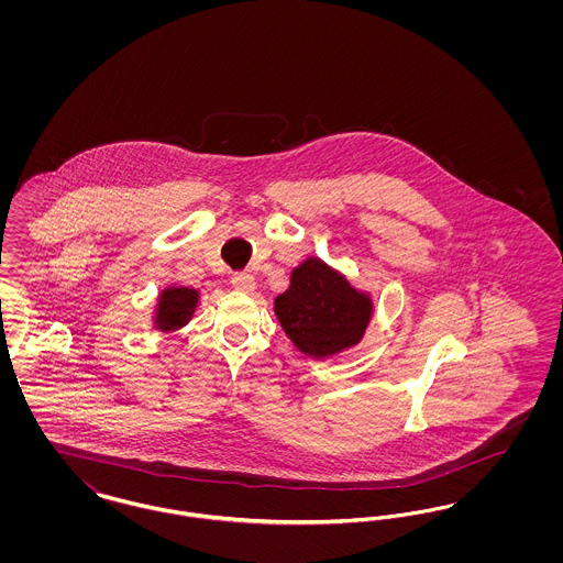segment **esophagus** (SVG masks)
I'll return each mask as SVG.
<instances>
[{"label":"esophagus","mask_w":563,"mask_h":563,"mask_svg":"<svg viewBox=\"0 0 563 563\" xmlns=\"http://www.w3.org/2000/svg\"><path fill=\"white\" fill-rule=\"evenodd\" d=\"M232 287L242 294H251L255 289V276L249 272H236L232 276Z\"/></svg>","instance_id":"34e87169"}]
</instances>
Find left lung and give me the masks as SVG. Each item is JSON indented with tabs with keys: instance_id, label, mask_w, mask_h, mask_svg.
<instances>
[{
	"instance_id": "8db88e82",
	"label": "left lung",
	"mask_w": 563,
	"mask_h": 563,
	"mask_svg": "<svg viewBox=\"0 0 563 563\" xmlns=\"http://www.w3.org/2000/svg\"><path fill=\"white\" fill-rule=\"evenodd\" d=\"M274 314L295 349L327 358L356 346L372 321L374 301L349 278L308 257L291 272V285L274 299Z\"/></svg>"
}]
</instances>
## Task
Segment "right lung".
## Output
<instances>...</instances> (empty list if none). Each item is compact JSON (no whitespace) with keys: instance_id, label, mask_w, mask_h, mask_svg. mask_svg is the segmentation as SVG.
<instances>
[{"instance_id":"add662e5","label":"right lung","mask_w":563,"mask_h":563,"mask_svg":"<svg viewBox=\"0 0 563 563\" xmlns=\"http://www.w3.org/2000/svg\"><path fill=\"white\" fill-rule=\"evenodd\" d=\"M200 294L189 287H166L158 295L156 312H154V327L161 331H177L188 324L196 312Z\"/></svg>"}]
</instances>
